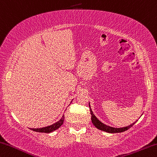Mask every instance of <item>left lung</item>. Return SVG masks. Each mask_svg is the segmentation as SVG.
<instances>
[{
	"label": "left lung",
	"instance_id": "8db88e82",
	"mask_svg": "<svg viewBox=\"0 0 157 157\" xmlns=\"http://www.w3.org/2000/svg\"><path fill=\"white\" fill-rule=\"evenodd\" d=\"M89 107H90V104H89ZM90 112L91 114V121H92L94 126L97 128L98 129H100V130H101V131H105L107 132H110V133H116V132H121L126 131L128 129H129L130 128H131L137 121V120L136 121H135L133 124H132L131 125H130V126H128L124 127V128H113V127L108 126H107V125L104 124L103 123L97 119V117H95V114H93L92 109H90Z\"/></svg>",
	"mask_w": 157,
	"mask_h": 157
}]
</instances>
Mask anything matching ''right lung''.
Returning a JSON list of instances; mask_svg holds the SVG:
<instances>
[{
	"mask_svg": "<svg viewBox=\"0 0 157 157\" xmlns=\"http://www.w3.org/2000/svg\"><path fill=\"white\" fill-rule=\"evenodd\" d=\"M64 121V115H63L62 117L60 120H59L58 121L55 123L54 124L50 125L49 126H46L44 128H30L31 131H36V132H47V133H49V132H51L52 131H55L57 128L62 126L63 124Z\"/></svg>",
	"mask_w": 157,
	"mask_h": 157,
	"instance_id": "1",
	"label": "right lung"
}]
</instances>
